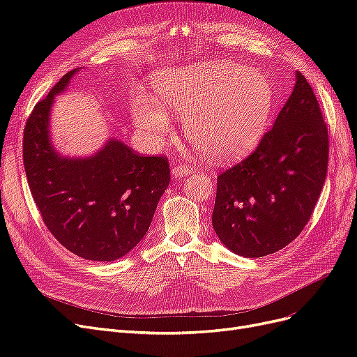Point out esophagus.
<instances>
[{"instance_id": "1", "label": "esophagus", "mask_w": 357, "mask_h": 357, "mask_svg": "<svg viewBox=\"0 0 357 357\" xmlns=\"http://www.w3.org/2000/svg\"><path fill=\"white\" fill-rule=\"evenodd\" d=\"M190 174L189 167H172L171 168V176L172 178H180V177H188Z\"/></svg>"}]
</instances>
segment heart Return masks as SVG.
<instances>
[{"label": "heart", "mask_w": 357, "mask_h": 357, "mask_svg": "<svg viewBox=\"0 0 357 357\" xmlns=\"http://www.w3.org/2000/svg\"><path fill=\"white\" fill-rule=\"evenodd\" d=\"M159 101L183 116V128L199 152L215 160L240 159L264 137L274 109L265 74L228 61H208L159 73ZM132 119L147 138L160 142L171 122L158 104L138 95Z\"/></svg>", "instance_id": "heart-1"}]
</instances>
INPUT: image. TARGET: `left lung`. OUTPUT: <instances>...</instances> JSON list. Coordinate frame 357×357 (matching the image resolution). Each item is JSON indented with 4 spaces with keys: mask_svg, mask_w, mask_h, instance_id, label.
Segmentation results:
<instances>
[{
    "mask_svg": "<svg viewBox=\"0 0 357 357\" xmlns=\"http://www.w3.org/2000/svg\"><path fill=\"white\" fill-rule=\"evenodd\" d=\"M329 139L301 73L268 131L241 164L218 177L213 228L235 255L262 257L294 241L310 220L328 172Z\"/></svg>",
    "mask_w": 357,
    "mask_h": 357,
    "instance_id": "left-lung-1",
    "label": "left lung"
}]
</instances>
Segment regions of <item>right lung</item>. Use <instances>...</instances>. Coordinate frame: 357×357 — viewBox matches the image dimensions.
<instances>
[{"label":"right lung","mask_w":357,"mask_h":357,"mask_svg":"<svg viewBox=\"0 0 357 357\" xmlns=\"http://www.w3.org/2000/svg\"><path fill=\"white\" fill-rule=\"evenodd\" d=\"M82 68L67 73L32 110L24 134L28 185L47 229L79 257L113 262L144 238L169 185L165 158L139 156L109 138L89 156L62 155L52 142L50 116Z\"/></svg>","instance_id":"1"}]
</instances>
